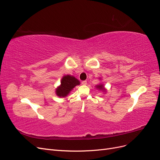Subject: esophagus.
I'll use <instances>...</instances> for the list:
<instances>
[{
  "mask_svg": "<svg viewBox=\"0 0 160 160\" xmlns=\"http://www.w3.org/2000/svg\"><path fill=\"white\" fill-rule=\"evenodd\" d=\"M81 84L83 85H87V81H82V82H81Z\"/></svg>",
  "mask_w": 160,
  "mask_h": 160,
  "instance_id": "34e87169",
  "label": "esophagus"
}]
</instances>
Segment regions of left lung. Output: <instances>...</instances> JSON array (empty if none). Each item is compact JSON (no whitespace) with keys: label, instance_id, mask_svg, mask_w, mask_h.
I'll return each instance as SVG.
<instances>
[{"label":"left lung","instance_id":"left-lung-1","mask_svg":"<svg viewBox=\"0 0 160 160\" xmlns=\"http://www.w3.org/2000/svg\"><path fill=\"white\" fill-rule=\"evenodd\" d=\"M95 88H96L97 89H98L99 90H100V91H103V93H106V91H107V89H106L105 88L104 85H103V83H100V84H99V85H95Z\"/></svg>","mask_w":160,"mask_h":160}]
</instances>
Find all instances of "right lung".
I'll use <instances>...</instances> for the list:
<instances>
[{"label":"right lung","instance_id":"add662e5","mask_svg":"<svg viewBox=\"0 0 160 160\" xmlns=\"http://www.w3.org/2000/svg\"><path fill=\"white\" fill-rule=\"evenodd\" d=\"M79 85L80 81L74 76L64 75L61 79V85L56 88L55 93L59 98H64L70 93L75 87Z\"/></svg>","mask_w":160,"mask_h":160}]
</instances>
